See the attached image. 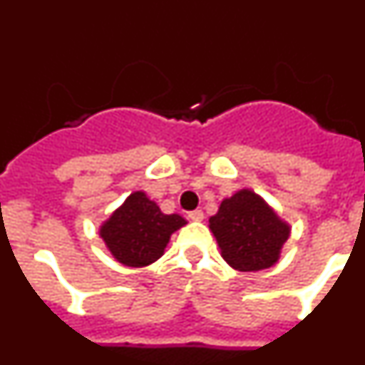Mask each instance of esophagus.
<instances>
[{"label": "esophagus", "instance_id": "obj_1", "mask_svg": "<svg viewBox=\"0 0 365 365\" xmlns=\"http://www.w3.org/2000/svg\"><path fill=\"white\" fill-rule=\"evenodd\" d=\"M188 219H192V221H202L205 214H202V210H192L188 212Z\"/></svg>", "mask_w": 365, "mask_h": 365}]
</instances>
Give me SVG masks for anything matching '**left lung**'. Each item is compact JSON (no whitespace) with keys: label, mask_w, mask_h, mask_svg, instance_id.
<instances>
[{"label":"left lung","mask_w":365,"mask_h":365,"mask_svg":"<svg viewBox=\"0 0 365 365\" xmlns=\"http://www.w3.org/2000/svg\"><path fill=\"white\" fill-rule=\"evenodd\" d=\"M210 230L222 259L241 272H256L276 265L291 227L252 190L243 188L222 199L210 217Z\"/></svg>","instance_id":"1"}]
</instances>
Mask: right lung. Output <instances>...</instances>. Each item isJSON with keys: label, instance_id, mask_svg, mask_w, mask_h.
Returning a JSON list of instances; mask_svg holds the SVG:
<instances>
[{"label": "right lung", "instance_id": "1", "mask_svg": "<svg viewBox=\"0 0 365 365\" xmlns=\"http://www.w3.org/2000/svg\"><path fill=\"white\" fill-rule=\"evenodd\" d=\"M179 214H163L144 192H133L100 227L111 256L125 267H146L164 254L175 230L185 227Z\"/></svg>", "mask_w": 365, "mask_h": 365}]
</instances>
